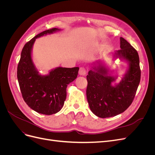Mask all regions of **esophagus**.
I'll list each match as a JSON object with an SVG mask.
<instances>
[{"label":"esophagus","mask_w":155,"mask_h":155,"mask_svg":"<svg viewBox=\"0 0 155 155\" xmlns=\"http://www.w3.org/2000/svg\"><path fill=\"white\" fill-rule=\"evenodd\" d=\"M87 73V70L84 67H81L79 70V74L80 76H85Z\"/></svg>","instance_id":"1"}]
</instances>
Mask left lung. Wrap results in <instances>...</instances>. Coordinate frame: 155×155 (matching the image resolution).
Returning a JSON list of instances; mask_svg holds the SVG:
<instances>
[{
    "label": "left lung",
    "instance_id": "8db88e82",
    "mask_svg": "<svg viewBox=\"0 0 155 155\" xmlns=\"http://www.w3.org/2000/svg\"><path fill=\"white\" fill-rule=\"evenodd\" d=\"M120 48L115 51L113 58L125 61L128 68L119 83L112 85L118 76H111L109 68L101 60L94 63L87 76L88 105L100 118H109L124 112L132 104L140 81L137 51L123 37H120Z\"/></svg>",
    "mask_w": 155,
    "mask_h": 155
}]
</instances>
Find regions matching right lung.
<instances>
[{
  "mask_svg": "<svg viewBox=\"0 0 155 155\" xmlns=\"http://www.w3.org/2000/svg\"><path fill=\"white\" fill-rule=\"evenodd\" d=\"M59 30L54 28L44 31L26 43L17 67V79L23 99L31 109L46 115L55 114L62 109L67 85L78 74L79 67H57L43 76L33 62L31 51L36 39Z\"/></svg>",
  "mask_w": 155,
  "mask_h": 155,
  "instance_id": "add662e5",
  "label": "right lung"
}]
</instances>
